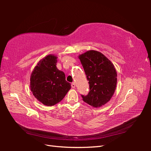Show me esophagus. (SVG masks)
I'll use <instances>...</instances> for the list:
<instances>
[{"mask_svg": "<svg viewBox=\"0 0 151 151\" xmlns=\"http://www.w3.org/2000/svg\"><path fill=\"white\" fill-rule=\"evenodd\" d=\"M71 87L73 88H75L76 87V85H75V82H73L72 83V84H71Z\"/></svg>", "mask_w": 151, "mask_h": 151, "instance_id": "1", "label": "esophagus"}]
</instances>
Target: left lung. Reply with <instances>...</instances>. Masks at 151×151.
Wrapping results in <instances>:
<instances>
[{
	"mask_svg": "<svg viewBox=\"0 0 151 151\" xmlns=\"http://www.w3.org/2000/svg\"><path fill=\"white\" fill-rule=\"evenodd\" d=\"M89 84L83 101L93 107H101L110 100L117 85V72L114 64L103 54L89 50L78 56Z\"/></svg>",
	"mask_w": 151,
	"mask_h": 151,
	"instance_id": "left-lung-1",
	"label": "left lung"
}]
</instances>
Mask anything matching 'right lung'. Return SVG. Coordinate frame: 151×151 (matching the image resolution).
<instances>
[{"label": "right lung", "mask_w": 151, "mask_h": 151, "mask_svg": "<svg viewBox=\"0 0 151 151\" xmlns=\"http://www.w3.org/2000/svg\"><path fill=\"white\" fill-rule=\"evenodd\" d=\"M57 57L52 54L37 63L30 76V89L34 96L44 105L58 103L70 89L65 73L56 67Z\"/></svg>", "instance_id": "right-lung-1"}]
</instances>
